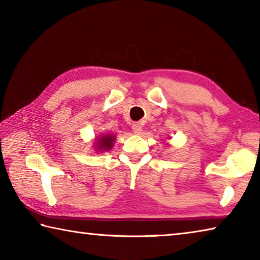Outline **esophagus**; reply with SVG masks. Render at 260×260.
Instances as JSON below:
<instances>
[{
  "instance_id": "34e87169",
  "label": "esophagus",
  "mask_w": 260,
  "mask_h": 260,
  "mask_svg": "<svg viewBox=\"0 0 260 260\" xmlns=\"http://www.w3.org/2000/svg\"><path fill=\"white\" fill-rule=\"evenodd\" d=\"M132 129H133L135 134H140L141 132H142V126H141L139 122H134V124L132 125Z\"/></svg>"
}]
</instances>
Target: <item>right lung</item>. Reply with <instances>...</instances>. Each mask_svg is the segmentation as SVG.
<instances>
[{
	"label": "right lung",
	"instance_id": "1",
	"mask_svg": "<svg viewBox=\"0 0 260 260\" xmlns=\"http://www.w3.org/2000/svg\"><path fill=\"white\" fill-rule=\"evenodd\" d=\"M116 141L113 134H103L95 141V150L99 151H108L112 148L113 142Z\"/></svg>",
	"mask_w": 260,
	"mask_h": 260
}]
</instances>
